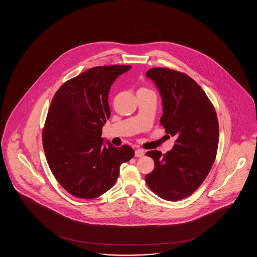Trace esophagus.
Segmentation results:
<instances>
[{
	"label": "esophagus",
	"instance_id": "esophagus-1",
	"mask_svg": "<svg viewBox=\"0 0 257 257\" xmlns=\"http://www.w3.org/2000/svg\"><path fill=\"white\" fill-rule=\"evenodd\" d=\"M144 155H145V151L143 149H136V151H135L136 157H142Z\"/></svg>",
	"mask_w": 257,
	"mask_h": 257
}]
</instances>
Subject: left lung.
I'll list each match as a JSON object with an SVG mask.
<instances>
[{"mask_svg":"<svg viewBox=\"0 0 257 257\" xmlns=\"http://www.w3.org/2000/svg\"><path fill=\"white\" fill-rule=\"evenodd\" d=\"M147 76L162 96L160 122L176 140L166 154L147 152L155 169L146 175V182L161 198L177 201L196 192L211 170L218 151L219 121L204 90L187 74L156 67Z\"/></svg>","mask_w":257,"mask_h":257,"instance_id":"left-lung-1","label":"left lung"}]
</instances>
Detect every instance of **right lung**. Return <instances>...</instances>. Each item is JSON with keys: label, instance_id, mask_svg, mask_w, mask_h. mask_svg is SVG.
I'll list each match as a JSON object with an SVG mask.
<instances>
[{"label": "right lung", "instance_id": "1", "mask_svg": "<svg viewBox=\"0 0 257 257\" xmlns=\"http://www.w3.org/2000/svg\"><path fill=\"white\" fill-rule=\"evenodd\" d=\"M130 65L95 66L66 81L52 99L42 130L50 170L72 196L91 199L114 185L122 163L134 157L124 145L103 146L102 127L110 117L111 84Z\"/></svg>", "mask_w": 257, "mask_h": 257}]
</instances>
